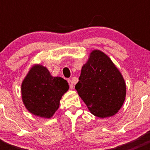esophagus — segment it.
Masks as SVG:
<instances>
[{
	"label": "esophagus",
	"instance_id": "34e87169",
	"mask_svg": "<svg viewBox=\"0 0 150 150\" xmlns=\"http://www.w3.org/2000/svg\"><path fill=\"white\" fill-rule=\"evenodd\" d=\"M68 83H69V88L73 89L74 86H73V83H72V81H71V80H69V81H68Z\"/></svg>",
	"mask_w": 150,
	"mask_h": 150
}]
</instances>
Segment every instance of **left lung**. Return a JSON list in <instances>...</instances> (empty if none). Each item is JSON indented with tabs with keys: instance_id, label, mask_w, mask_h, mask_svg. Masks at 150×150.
Returning a JSON list of instances; mask_svg holds the SVG:
<instances>
[{
	"instance_id": "8db88e82",
	"label": "left lung",
	"mask_w": 150,
	"mask_h": 150,
	"mask_svg": "<svg viewBox=\"0 0 150 150\" xmlns=\"http://www.w3.org/2000/svg\"><path fill=\"white\" fill-rule=\"evenodd\" d=\"M75 89L91 113L101 118L115 115L122 107L126 95L121 72L99 50L90 53Z\"/></svg>"
}]
</instances>
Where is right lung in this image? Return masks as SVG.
<instances>
[{
    "mask_svg": "<svg viewBox=\"0 0 150 150\" xmlns=\"http://www.w3.org/2000/svg\"><path fill=\"white\" fill-rule=\"evenodd\" d=\"M69 85L60 77H53L46 67L34 64L21 86L24 105L35 116L51 118L59 107Z\"/></svg>",
    "mask_w": 150,
    "mask_h": 150,
    "instance_id": "obj_1",
    "label": "right lung"
}]
</instances>
